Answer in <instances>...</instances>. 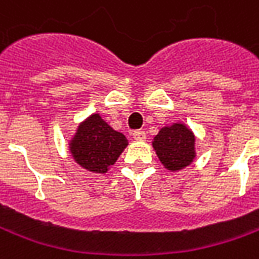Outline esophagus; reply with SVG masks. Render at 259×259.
<instances>
[{
  "mask_svg": "<svg viewBox=\"0 0 259 259\" xmlns=\"http://www.w3.org/2000/svg\"><path fill=\"white\" fill-rule=\"evenodd\" d=\"M133 139L137 141H144L146 140V133L143 130H136V132H133Z\"/></svg>",
  "mask_w": 259,
  "mask_h": 259,
  "instance_id": "1",
  "label": "esophagus"
}]
</instances>
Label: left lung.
Masks as SVG:
<instances>
[{
    "instance_id": "left-lung-1",
    "label": "left lung",
    "mask_w": 259,
    "mask_h": 259,
    "mask_svg": "<svg viewBox=\"0 0 259 259\" xmlns=\"http://www.w3.org/2000/svg\"><path fill=\"white\" fill-rule=\"evenodd\" d=\"M151 144L159 162L169 172L187 168L197 157L194 132L180 120L161 127Z\"/></svg>"
}]
</instances>
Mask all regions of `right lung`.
Listing matches in <instances>:
<instances>
[{"mask_svg": "<svg viewBox=\"0 0 259 259\" xmlns=\"http://www.w3.org/2000/svg\"><path fill=\"white\" fill-rule=\"evenodd\" d=\"M68 143L74 162L97 175L107 174L129 144L124 135L113 130L97 112L77 124Z\"/></svg>", "mask_w": 259, "mask_h": 259, "instance_id": "obj_1", "label": "right lung"}]
</instances>
